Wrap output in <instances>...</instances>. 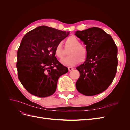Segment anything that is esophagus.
Here are the masks:
<instances>
[{
    "label": "esophagus",
    "mask_w": 130,
    "mask_h": 130,
    "mask_svg": "<svg viewBox=\"0 0 130 130\" xmlns=\"http://www.w3.org/2000/svg\"><path fill=\"white\" fill-rule=\"evenodd\" d=\"M68 68L69 71H71V70H73L74 69L73 67H68Z\"/></svg>",
    "instance_id": "1"
}]
</instances>
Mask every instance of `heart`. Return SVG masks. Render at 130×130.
Listing matches in <instances>:
<instances>
[{
  "instance_id": "heart-1",
  "label": "heart",
  "mask_w": 130,
  "mask_h": 130,
  "mask_svg": "<svg viewBox=\"0 0 130 130\" xmlns=\"http://www.w3.org/2000/svg\"><path fill=\"white\" fill-rule=\"evenodd\" d=\"M66 45L70 47L68 51L69 56L61 60V63L64 65L73 66L80 62H84L87 57V50L81 45L79 40L75 36L68 37L66 40ZM55 54L59 58H62L64 56V52L62 48V44L59 43L55 49Z\"/></svg>"
}]
</instances>
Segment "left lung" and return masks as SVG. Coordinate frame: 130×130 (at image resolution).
Listing matches in <instances>:
<instances>
[{
	"label": "left lung",
	"instance_id": "obj_1",
	"mask_svg": "<svg viewBox=\"0 0 130 130\" xmlns=\"http://www.w3.org/2000/svg\"><path fill=\"white\" fill-rule=\"evenodd\" d=\"M75 35L86 45L87 52L85 61L76 68L80 73L76 89L86 96L97 95L109 87L116 76L117 47L111 35L99 27L77 31Z\"/></svg>",
	"mask_w": 130,
	"mask_h": 130
}]
</instances>
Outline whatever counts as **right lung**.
Instances as JSON below:
<instances>
[{
    "mask_svg": "<svg viewBox=\"0 0 130 130\" xmlns=\"http://www.w3.org/2000/svg\"><path fill=\"white\" fill-rule=\"evenodd\" d=\"M69 32L40 26L23 37L17 51L18 79L30 94L47 97L55 92L59 77L68 71L55 56L58 43Z\"/></svg>",
    "mask_w": 130,
    "mask_h": 130,
    "instance_id": "1",
    "label": "right lung"
}]
</instances>
